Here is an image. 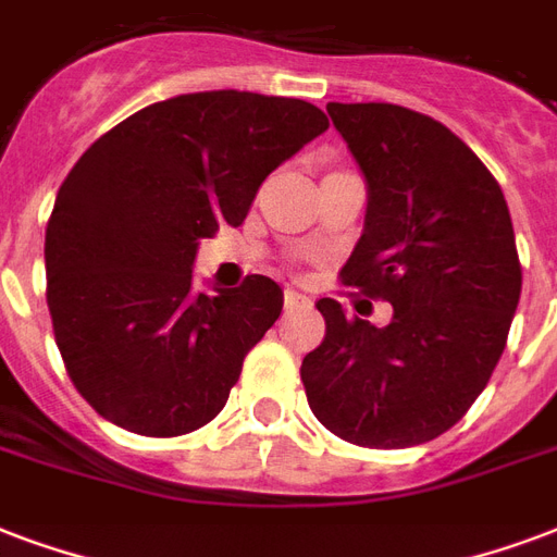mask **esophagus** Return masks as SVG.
Returning a JSON list of instances; mask_svg holds the SVG:
<instances>
[{
    "label": "esophagus",
    "mask_w": 557,
    "mask_h": 557,
    "mask_svg": "<svg viewBox=\"0 0 557 557\" xmlns=\"http://www.w3.org/2000/svg\"><path fill=\"white\" fill-rule=\"evenodd\" d=\"M284 308H311V299L302 294H296V290H287V294H284Z\"/></svg>",
    "instance_id": "esophagus-1"
}]
</instances>
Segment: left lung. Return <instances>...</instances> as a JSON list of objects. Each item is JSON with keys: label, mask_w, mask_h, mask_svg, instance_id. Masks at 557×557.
Segmentation results:
<instances>
[{"label": "left lung", "mask_w": 557, "mask_h": 557, "mask_svg": "<svg viewBox=\"0 0 557 557\" xmlns=\"http://www.w3.org/2000/svg\"><path fill=\"white\" fill-rule=\"evenodd\" d=\"M325 111L367 178L341 282L391 302L393 320L379 329L320 299L325 337L299 373L329 432L405 449L453 429L499 363L522 287L511 214L479 154L432 116L387 102Z\"/></svg>", "instance_id": "left-lung-1"}]
</instances>
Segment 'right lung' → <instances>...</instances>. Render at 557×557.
I'll return each instance as SVG.
<instances>
[{
  "label": "right lung",
  "mask_w": 557,
  "mask_h": 557,
  "mask_svg": "<svg viewBox=\"0 0 557 557\" xmlns=\"http://www.w3.org/2000/svg\"><path fill=\"white\" fill-rule=\"evenodd\" d=\"M325 128L302 99L208 90L149 104L75 161L46 225V305L96 413L178 437L223 411L284 296L267 275L199 294L196 249Z\"/></svg>",
  "instance_id": "1"
}]
</instances>
